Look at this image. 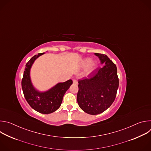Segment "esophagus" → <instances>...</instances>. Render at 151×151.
I'll return each instance as SVG.
<instances>
[{
    "label": "esophagus",
    "instance_id": "esophagus-1",
    "mask_svg": "<svg viewBox=\"0 0 151 151\" xmlns=\"http://www.w3.org/2000/svg\"><path fill=\"white\" fill-rule=\"evenodd\" d=\"M73 83L74 84H78V81H77L76 80L74 79V80H73Z\"/></svg>",
    "mask_w": 151,
    "mask_h": 151
}]
</instances>
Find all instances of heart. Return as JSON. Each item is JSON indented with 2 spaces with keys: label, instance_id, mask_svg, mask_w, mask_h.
<instances>
[{
  "label": "heart",
  "instance_id": "heart-1",
  "mask_svg": "<svg viewBox=\"0 0 151 151\" xmlns=\"http://www.w3.org/2000/svg\"><path fill=\"white\" fill-rule=\"evenodd\" d=\"M86 67H87V69H86V73L89 75L92 73L95 69L96 63L94 61H91L90 58H85L81 63V68H85Z\"/></svg>",
  "mask_w": 151,
  "mask_h": 151
}]
</instances>
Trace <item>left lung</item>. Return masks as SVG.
<instances>
[{"label": "left lung", "instance_id": "left-lung-1", "mask_svg": "<svg viewBox=\"0 0 151 151\" xmlns=\"http://www.w3.org/2000/svg\"><path fill=\"white\" fill-rule=\"evenodd\" d=\"M104 65L78 81L77 101L80 108L90 115L105 111L114 101L119 86L117 68L106 55L94 53Z\"/></svg>", "mask_w": 151, "mask_h": 151}]
</instances>
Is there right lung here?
Here are the masks:
<instances>
[{"label":"right lung","mask_w":151,"mask_h":151,"mask_svg":"<svg viewBox=\"0 0 151 151\" xmlns=\"http://www.w3.org/2000/svg\"><path fill=\"white\" fill-rule=\"evenodd\" d=\"M44 54L45 52L34 55L27 63L21 81V86L24 97L32 108L39 113L48 114L55 112L60 107L64 94L73 82L69 79L64 82L58 83L44 92H40L36 90L31 81L30 69L35 61Z\"/></svg>","instance_id":"right-lung-1"}]
</instances>
